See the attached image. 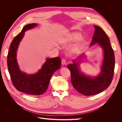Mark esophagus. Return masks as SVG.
<instances>
[{
    "instance_id": "1",
    "label": "esophagus",
    "mask_w": 122,
    "mask_h": 122,
    "mask_svg": "<svg viewBox=\"0 0 122 122\" xmlns=\"http://www.w3.org/2000/svg\"><path fill=\"white\" fill-rule=\"evenodd\" d=\"M61 64L62 65H65L66 64V60L65 58H62L61 60Z\"/></svg>"
}]
</instances>
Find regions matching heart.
Instances as JSON below:
<instances>
[{
    "label": "heart",
    "mask_w": 122,
    "mask_h": 122,
    "mask_svg": "<svg viewBox=\"0 0 122 122\" xmlns=\"http://www.w3.org/2000/svg\"><path fill=\"white\" fill-rule=\"evenodd\" d=\"M82 39V35L79 32H73L69 34L65 39L66 43L77 42Z\"/></svg>",
    "instance_id": "1"
}]
</instances>
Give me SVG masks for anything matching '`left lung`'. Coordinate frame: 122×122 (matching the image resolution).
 <instances>
[{
  "instance_id": "obj_1",
  "label": "left lung",
  "mask_w": 122,
  "mask_h": 122,
  "mask_svg": "<svg viewBox=\"0 0 122 122\" xmlns=\"http://www.w3.org/2000/svg\"><path fill=\"white\" fill-rule=\"evenodd\" d=\"M95 30L90 46L97 44L103 50V60L99 74L95 77L85 75L80 71L79 64L86 57L84 53L73 61L67 68L71 75V82L75 89L83 95L92 96L101 93L107 88L113 78L115 58L109 39L99 26H94Z\"/></svg>"
}]
</instances>
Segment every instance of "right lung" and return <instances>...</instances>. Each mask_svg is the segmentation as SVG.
Here are the masks:
<instances>
[{"label":"right lung","instance_id":"obj_1","mask_svg":"<svg viewBox=\"0 0 122 122\" xmlns=\"http://www.w3.org/2000/svg\"><path fill=\"white\" fill-rule=\"evenodd\" d=\"M38 24L25 25L10 43L7 57L8 70L14 86L20 92L31 95H40L47 91L50 80L54 73L61 67L60 57L47 58L41 69L37 73L28 74L21 71L17 61V51L25 32L36 26Z\"/></svg>","mask_w":122,"mask_h":122}]
</instances>
